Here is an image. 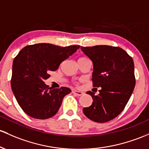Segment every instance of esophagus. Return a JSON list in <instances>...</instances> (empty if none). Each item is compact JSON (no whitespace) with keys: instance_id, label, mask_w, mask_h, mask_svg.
<instances>
[{"instance_id":"obj_1","label":"esophagus","mask_w":149,"mask_h":149,"mask_svg":"<svg viewBox=\"0 0 149 149\" xmlns=\"http://www.w3.org/2000/svg\"><path fill=\"white\" fill-rule=\"evenodd\" d=\"M73 93L75 95H76V96H81L83 94V93L81 92V91H75V90H74V91H73Z\"/></svg>"}]
</instances>
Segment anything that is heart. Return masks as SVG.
<instances>
[{
	"label": "heart",
	"instance_id": "1",
	"mask_svg": "<svg viewBox=\"0 0 149 149\" xmlns=\"http://www.w3.org/2000/svg\"><path fill=\"white\" fill-rule=\"evenodd\" d=\"M85 58H86V57H81V58H78V60H81V59H85Z\"/></svg>",
	"mask_w": 149,
	"mask_h": 149
}]
</instances>
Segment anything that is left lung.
<instances>
[{
    "label": "left lung",
    "instance_id": "1",
    "mask_svg": "<svg viewBox=\"0 0 149 149\" xmlns=\"http://www.w3.org/2000/svg\"><path fill=\"white\" fill-rule=\"evenodd\" d=\"M81 49L93 63V86L101 88L97 95L88 91L93 103L84 107L90 120L103 123L117 117L125 109L136 84L132 56L118 47L97 45Z\"/></svg>",
    "mask_w": 149,
    "mask_h": 149
}]
</instances>
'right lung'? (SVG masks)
Masks as SVG:
<instances>
[{"label": "right lung", "instance_id": "add662e5", "mask_svg": "<svg viewBox=\"0 0 149 149\" xmlns=\"http://www.w3.org/2000/svg\"><path fill=\"white\" fill-rule=\"evenodd\" d=\"M79 47L40 43L26 46L15 57L11 88L27 115L45 120L56 114L64 96L71 91L66 87L52 89L44 81L50 77V71H56L61 62Z\"/></svg>", "mask_w": 149, "mask_h": 149}]
</instances>
